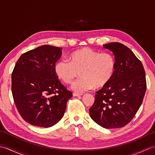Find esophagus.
Returning a JSON list of instances; mask_svg holds the SVG:
<instances>
[{
    "mask_svg": "<svg viewBox=\"0 0 155 155\" xmlns=\"http://www.w3.org/2000/svg\"><path fill=\"white\" fill-rule=\"evenodd\" d=\"M72 95H73L74 97H79V96H81L82 94H79V93H74L73 94H72Z\"/></svg>",
    "mask_w": 155,
    "mask_h": 155,
    "instance_id": "obj_1",
    "label": "esophagus"
}]
</instances>
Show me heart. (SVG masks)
<instances>
[{
  "label": "heart",
  "instance_id": "1",
  "mask_svg": "<svg viewBox=\"0 0 155 155\" xmlns=\"http://www.w3.org/2000/svg\"><path fill=\"white\" fill-rule=\"evenodd\" d=\"M68 61H58L54 65V74L63 83L71 84L79 73L81 78L72 86V89L77 93L105 87L112 79L116 68V60L113 54L100 53L88 47L72 52L68 56Z\"/></svg>",
  "mask_w": 155,
  "mask_h": 155
}]
</instances>
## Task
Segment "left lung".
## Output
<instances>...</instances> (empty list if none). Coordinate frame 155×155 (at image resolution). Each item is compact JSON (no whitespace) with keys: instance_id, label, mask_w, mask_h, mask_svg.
<instances>
[{"instance_id":"obj_1","label":"left lung","mask_w":155,"mask_h":155,"mask_svg":"<svg viewBox=\"0 0 155 155\" xmlns=\"http://www.w3.org/2000/svg\"><path fill=\"white\" fill-rule=\"evenodd\" d=\"M103 47L113 52L116 68L109 83L96 93L89 113L102 127L121 128L132 120L143 103L145 71L142 62L124 45L110 42Z\"/></svg>"}]
</instances>
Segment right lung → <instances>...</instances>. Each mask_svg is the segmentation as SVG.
Listing matches in <instances>:
<instances>
[{
	"label": "right lung",
	"instance_id": "add662e5",
	"mask_svg": "<svg viewBox=\"0 0 155 155\" xmlns=\"http://www.w3.org/2000/svg\"><path fill=\"white\" fill-rule=\"evenodd\" d=\"M62 48L43 45L22 54L12 73V93L22 118L33 126L51 127L63 117L72 96L54 74Z\"/></svg>",
	"mask_w": 155,
	"mask_h": 155
}]
</instances>
